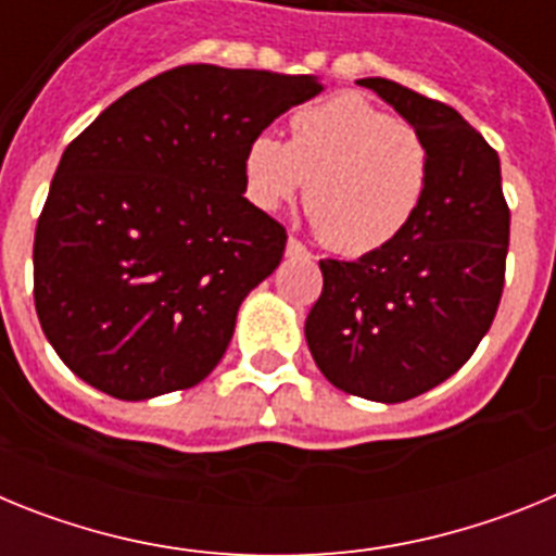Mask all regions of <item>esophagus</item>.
Listing matches in <instances>:
<instances>
[{
	"instance_id": "34e87169",
	"label": "esophagus",
	"mask_w": 556,
	"mask_h": 556,
	"mask_svg": "<svg viewBox=\"0 0 556 556\" xmlns=\"http://www.w3.org/2000/svg\"><path fill=\"white\" fill-rule=\"evenodd\" d=\"M287 255H292V258H301V255H308V250H306V244L298 242L294 236H289V239H287Z\"/></svg>"
}]
</instances>
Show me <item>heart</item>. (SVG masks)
I'll use <instances>...</instances> for the list:
<instances>
[{"mask_svg": "<svg viewBox=\"0 0 556 556\" xmlns=\"http://www.w3.org/2000/svg\"><path fill=\"white\" fill-rule=\"evenodd\" d=\"M323 242L365 255L409 228L429 186V152L409 125L362 94L303 105L289 141L262 132L244 152V186L258 208L275 211L305 189Z\"/></svg>", "mask_w": 556, "mask_h": 556, "instance_id": "1", "label": "heart"}]
</instances>
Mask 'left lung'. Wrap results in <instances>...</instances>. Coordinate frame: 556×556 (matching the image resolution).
<instances>
[{
    "instance_id": "1",
    "label": "left lung",
    "mask_w": 556,
    "mask_h": 556,
    "mask_svg": "<svg viewBox=\"0 0 556 556\" xmlns=\"http://www.w3.org/2000/svg\"><path fill=\"white\" fill-rule=\"evenodd\" d=\"M356 83L424 139L429 186L395 242L356 262L323 258L306 342L337 390L401 404L454 376L493 326L509 208L498 152L454 108L384 77Z\"/></svg>"
}]
</instances>
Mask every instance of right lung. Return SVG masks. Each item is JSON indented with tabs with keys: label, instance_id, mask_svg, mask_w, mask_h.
<instances>
[{
	"label": "right lung",
	"instance_id": "add662e5",
	"mask_svg": "<svg viewBox=\"0 0 556 556\" xmlns=\"http://www.w3.org/2000/svg\"><path fill=\"white\" fill-rule=\"evenodd\" d=\"M323 91L314 75L178 66L63 152L33 244L36 312L86 384L147 401L200 384L287 230L244 198V152Z\"/></svg>",
	"mask_w": 556,
	"mask_h": 556
}]
</instances>
